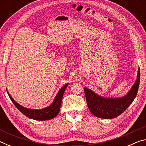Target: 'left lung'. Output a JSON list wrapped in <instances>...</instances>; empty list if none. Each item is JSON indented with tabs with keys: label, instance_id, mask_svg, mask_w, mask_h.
<instances>
[{
	"label": "left lung",
	"instance_id": "left-lung-1",
	"mask_svg": "<svg viewBox=\"0 0 146 146\" xmlns=\"http://www.w3.org/2000/svg\"><path fill=\"white\" fill-rule=\"evenodd\" d=\"M140 72L138 70L137 79L126 95L123 97L105 98L99 97L88 88H84L88 108L95 117L111 119L118 117L126 110L137 96L140 84Z\"/></svg>",
	"mask_w": 146,
	"mask_h": 146
}]
</instances>
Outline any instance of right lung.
<instances>
[{"label": "right lung", "instance_id": "1", "mask_svg": "<svg viewBox=\"0 0 146 146\" xmlns=\"http://www.w3.org/2000/svg\"><path fill=\"white\" fill-rule=\"evenodd\" d=\"M68 86V84H66L64 85L60 91H58L57 95L54 99L53 102L51 104L42 110H30V109H27L23 107L21 105H19L18 103H17L15 101L10 95L8 93L9 98H10L12 102L14 104L15 107L18 109V110L21 111L23 114L26 115L27 117L31 119L37 120H50L52 119L54 117H55L56 115L58 114L59 111H60V106L62 103V100L63 95L64 91H65L66 88Z\"/></svg>", "mask_w": 146, "mask_h": 146}]
</instances>
